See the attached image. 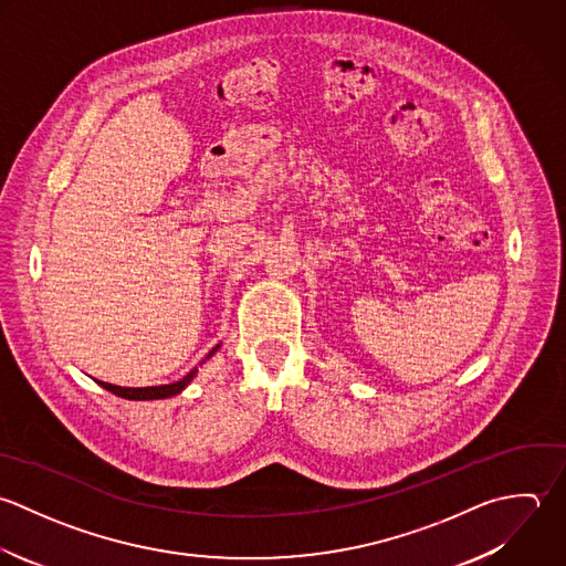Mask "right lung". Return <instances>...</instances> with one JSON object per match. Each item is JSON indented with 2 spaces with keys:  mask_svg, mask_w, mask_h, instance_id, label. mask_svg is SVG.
Listing matches in <instances>:
<instances>
[{
  "mask_svg": "<svg viewBox=\"0 0 566 566\" xmlns=\"http://www.w3.org/2000/svg\"><path fill=\"white\" fill-rule=\"evenodd\" d=\"M220 344L211 348V353L200 361V366L211 359L216 353H218ZM198 375V368H193L189 375H185L180 381H174V384H167V386H147V388H123V386H114V384H105V381H96L101 388H105L107 392L116 395V397H123V399H129V401H154V399H169V397H176L180 395L191 381L193 377Z\"/></svg>",
  "mask_w": 566,
  "mask_h": 566,
  "instance_id": "1",
  "label": "right lung"
}]
</instances>
